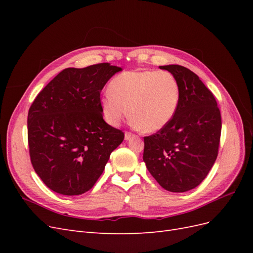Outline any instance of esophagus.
<instances>
[{"instance_id": "esophagus-1", "label": "esophagus", "mask_w": 253, "mask_h": 253, "mask_svg": "<svg viewBox=\"0 0 253 253\" xmlns=\"http://www.w3.org/2000/svg\"><path fill=\"white\" fill-rule=\"evenodd\" d=\"M135 137V135L134 134H132L131 132H126V134H125V139L127 141V140H129L131 138H134Z\"/></svg>"}]
</instances>
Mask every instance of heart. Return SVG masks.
Wrapping results in <instances>:
<instances>
[{
    "label": "heart",
    "instance_id": "1",
    "mask_svg": "<svg viewBox=\"0 0 253 253\" xmlns=\"http://www.w3.org/2000/svg\"><path fill=\"white\" fill-rule=\"evenodd\" d=\"M179 84L167 71H127L115 77L101 97L105 120L117 126L127 113L136 128L154 133L173 119L179 104Z\"/></svg>",
    "mask_w": 253,
    "mask_h": 253
}]
</instances>
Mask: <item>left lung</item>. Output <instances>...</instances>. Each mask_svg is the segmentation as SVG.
Masks as SVG:
<instances>
[{
	"label": "left lung",
	"instance_id": "obj_1",
	"mask_svg": "<svg viewBox=\"0 0 253 253\" xmlns=\"http://www.w3.org/2000/svg\"><path fill=\"white\" fill-rule=\"evenodd\" d=\"M159 67L177 79L179 104L169 125L144 137L143 162L164 189L187 192L200 185L215 163L220 112L213 94L192 71L175 64Z\"/></svg>",
	"mask_w": 253,
	"mask_h": 253
}]
</instances>
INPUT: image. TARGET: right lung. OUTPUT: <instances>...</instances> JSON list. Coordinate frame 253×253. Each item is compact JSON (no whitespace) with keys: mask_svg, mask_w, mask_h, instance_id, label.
<instances>
[{"mask_svg":"<svg viewBox=\"0 0 253 253\" xmlns=\"http://www.w3.org/2000/svg\"><path fill=\"white\" fill-rule=\"evenodd\" d=\"M122 71L110 63L65 68L36 97L28 111L30 160L50 190L87 192L100 177L125 134L103 120L100 93Z\"/></svg>","mask_w":253,"mask_h":253,"instance_id":"obj_1","label":"right lung"}]
</instances>
